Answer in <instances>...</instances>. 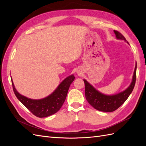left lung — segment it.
I'll return each instance as SVG.
<instances>
[{
    "label": "left lung",
    "mask_w": 146,
    "mask_h": 146,
    "mask_svg": "<svg viewBox=\"0 0 146 146\" xmlns=\"http://www.w3.org/2000/svg\"><path fill=\"white\" fill-rule=\"evenodd\" d=\"M117 39L124 40L129 44L125 37L117 31L114 30ZM136 64L132 77V81L130 86L126 90L117 94L113 95H106L97 90L96 88L88 83L85 79L83 81L85 85L86 99L92 107L99 111L104 112H112L115 111L125 102L133 91L136 82Z\"/></svg>",
    "instance_id": "1"
}]
</instances>
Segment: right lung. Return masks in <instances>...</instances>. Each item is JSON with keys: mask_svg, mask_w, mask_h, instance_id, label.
I'll use <instances>...</instances> for the list:
<instances>
[{"mask_svg": "<svg viewBox=\"0 0 146 146\" xmlns=\"http://www.w3.org/2000/svg\"><path fill=\"white\" fill-rule=\"evenodd\" d=\"M75 77L71 75L66 77L51 94L41 99H32L21 95L17 91L12 82L13 91L16 98L25 107L38 117H45L56 113L62 107L67 96L70 84Z\"/></svg>", "mask_w": 146, "mask_h": 146, "instance_id": "obj_1", "label": "right lung"}]
</instances>
